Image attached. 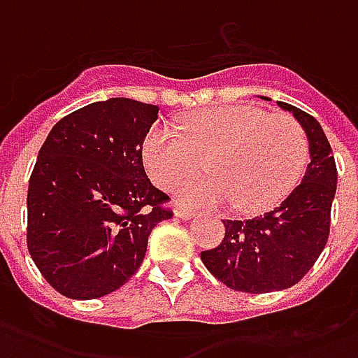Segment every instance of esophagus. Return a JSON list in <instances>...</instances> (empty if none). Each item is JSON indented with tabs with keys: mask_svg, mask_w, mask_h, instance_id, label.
<instances>
[{
	"mask_svg": "<svg viewBox=\"0 0 358 358\" xmlns=\"http://www.w3.org/2000/svg\"><path fill=\"white\" fill-rule=\"evenodd\" d=\"M176 217L190 219V217H192V211L185 210V208H176Z\"/></svg>",
	"mask_w": 358,
	"mask_h": 358,
	"instance_id": "esophagus-1",
	"label": "esophagus"
}]
</instances>
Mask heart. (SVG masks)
Here are the masks:
<instances>
[{
  "mask_svg": "<svg viewBox=\"0 0 358 358\" xmlns=\"http://www.w3.org/2000/svg\"><path fill=\"white\" fill-rule=\"evenodd\" d=\"M185 135L154 125L143 143L147 171L160 189L196 175L208 160L213 176L179 185L177 204L211 208L234 204L263 211L278 204L303 176L309 143L303 127L288 114H267L246 104L196 112Z\"/></svg>",
  "mask_w": 358,
  "mask_h": 358,
  "instance_id": "obj_1",
  "label": "heart"
}]
</instances>
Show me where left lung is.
<instances>
[{
	"label": "left lung",
	"mask_w": 358,
	"mask_h": 358,
	"mask_svg": "<svg viewBox=\"0 0 358 358\" xmlns=\"http://www.w3.org/2000/svg\"><path fill=\"white\" fill-rule=\"evenodd\" d=\"M276 104L292 112L307 133L311 162L303 181L282 204L263 215L244 221L223 219L225 236L221 244L200 254L219 282L248 294L292 288L309 273L330 234V211L338 185L336 160L320 124L294 104Z\"/></svg>",
	"instance_id": "8db88e82"
}]
</instances>
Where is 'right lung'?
<instances>
[{
	"label": "right lung",
	"mask_w": 358,
	"mask_h": 358,
	"mask_svg": "<svg viewBox=\"0 0 358 358\" xmlns=\"http://www.w3.org/2000/svg\"><path fill=\"white\" fill-rule=\"evenodd\" d=\"M156 104L108 99L53 125L28 185L26 244L59 294L95 299L131 278L148 234L173 217L143 166Z\"/></svg>",
	"instance_id": "obj_1"
}]
</instances>
